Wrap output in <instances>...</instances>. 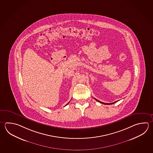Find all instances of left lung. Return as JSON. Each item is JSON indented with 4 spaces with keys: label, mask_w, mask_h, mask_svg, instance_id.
<instances>
[{
    "label": "left lung",
    "mask_w": 153,
    "mask_h": 153,
    "mask_svg": "<svg viewBox=\"0 0 153 153\" xmlns=\"http://www.w3.org/2000/svg\"><path fill=\"white\" fill-rule=\"evenodd\" d=\"M97 101H98V102H99L100 103H102V104H107V105H108V104H114V103H116V102H117V101H116V102H114V103H103V102H101V101H98V100H96V99H95Z\"/></svg>",
    "instance_id": "8db88e82"
}]
</instances>
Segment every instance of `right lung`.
I'll list each match as a JSON object with an SVG mask.
<instances>
[{"mask_svg": "<svg viewBox=\"0 0 153 153\" xmlns=\"http://www.w3.org/2000/svg\"><path fill=\"white\" fill-rule=\"evenodd\" d=\"M69 103H68V104H69ZM67 104H66V105H67Z\"/></svg>", "mask_w": 153, "mask_h": 153, "instance_id": "obj_1", "label": "right lung"}]
</instances>
